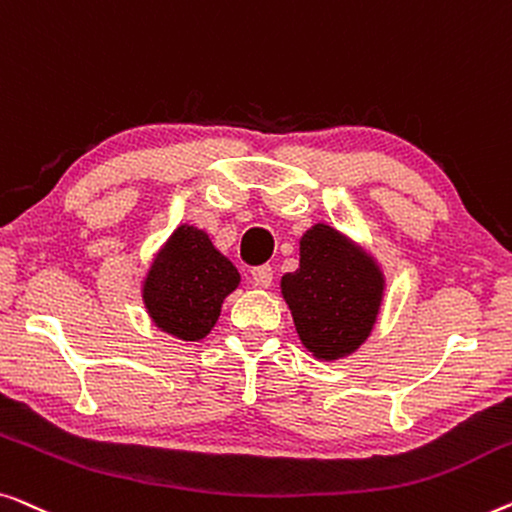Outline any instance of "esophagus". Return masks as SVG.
I'll use <instances>...</instances> for the list:
<instances>
[{
	"label": "esophagus",
	"mask_w": 512,
	"mask_h": 512,
	"mask_svg": "<svg viewBox=\"0 0 512 512\" xmlns=\"http://www.w3.org/2000/svg\"><path fill=\"white\" fill-rule=\"evenodd\" d=\"M273 280V269L269 264H262V266H255L253 271H250V285L259 287V290H264V287H269Z\"/></svg>",
	"instance_id": "esophagus-1"
}]
</instances>
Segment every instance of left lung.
<instances>
[{
	"mask_svg": "<svg viewBox=\"0 0 512 512\" xmlns=\"http://www.w3.org/2000/svg\"><path fill=\"white\" fill-rule=\"evenodd\" d=\"M299 269L280 280L301 343L320 359L357 350L371 334L383 273L371 257L329 225L301 236Z\"/></svg>",
	"mask_w": 512,
	"mask_h": 512,
	"instance_id": "left-lung-1",
	"label": "left lung"
}]
</instances>
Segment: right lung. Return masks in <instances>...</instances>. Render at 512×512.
Wrapping results in <instances>:
<instances>
[{
	"mask_svg": "<svg viewBox=\"0 0 512 512\" xmlns=\"http://www.w3.org/2000/svg\"><path fill=\"white\" fill-rule=\"evenodd\" d=\"M239 280L236 266L201 229L183 225L150 266L143 301L157 327L183 341H199L218 322L222 299Z\"/></svg>",
	"mask_w": 512,
	"mask_h": 512,
	"instance_id": "add662e5",
	"label": "right lung"
}]
</instances>
